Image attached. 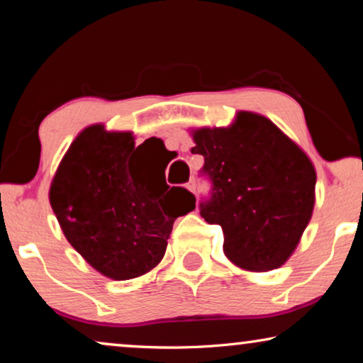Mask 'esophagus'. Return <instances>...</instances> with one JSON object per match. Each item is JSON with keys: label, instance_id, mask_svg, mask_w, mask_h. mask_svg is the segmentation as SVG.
Instances as JSON below:
<instances>
[{"label": "esophagus", "instance_id": "obj_1", "mask_svg": "<svg viewBox=\"0 0 363 363\" xmlns=\"http://www.w3.org/2000/svg\"><path fill=\"white\" fill-rule=\"evenodd\" d=\"M186 190L191 191V193L196 191V183H195V180H190V182L186 183Z\"/></svg>", "mask_w": 363, "mask_h": 363}]
</instances>
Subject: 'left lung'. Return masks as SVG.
<instances>
[{"label": "left lung", "instance_id": "left-lung-1", "mask_svg": "<svg viewBox=\"0 0 363 363\" xmlns=\"http://www.w3.org/2000/svg\"><path fill=\"white\" fill-rule=\"evenodd\" d=\"M190 135L213 182L200 215L221 226L225 256L251 272L281 267L314 211L317 175L309 155L256 112L240 111L230 125L191 128Z\"/></svg>", "mask_w": 363, "mask_h": 363}]
</instances>
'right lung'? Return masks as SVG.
<instances>
[{
  "instance_id": "add662e5",
  "label": "right lung",
  "mask_w": 363,
  "mask_h": 363,
  "mask_svg": "<svg viewBox=\"0 0 363 363\" xmlns=\"http://www.w3.org/2000/svg\"><path fill=\"white\" fill-rule=\"evenodd\" d=\"M135 150L132 132L89 125L64 153L49 188V203L66 240L113 281L155 269L165 256L173 221L195 210V196L158 183V172L135 162Z\"/></svg>"
}]
</instances>
